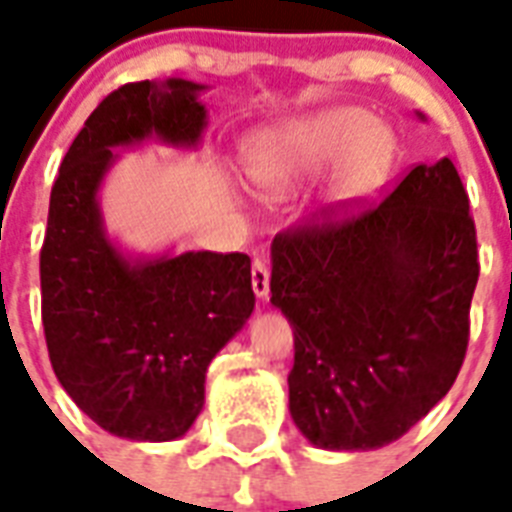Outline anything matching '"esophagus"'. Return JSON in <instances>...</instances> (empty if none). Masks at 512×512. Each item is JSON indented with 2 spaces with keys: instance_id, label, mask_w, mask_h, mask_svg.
<instances>
[{
  "instance_id": "esophagus-1",
  "label": "esophagus",
  "mask_w": 512,
  "mask_h": 512,
  "mask_svg": "<svg viewBox=\"0 0 512 512\" xmlns=\"http://www.w3.org/2000/svg\"><path fill=\"white\" fill-rule=\"evenodd\" d=\"M252 289H255V295L260 300H265L268 292H271V271H268V265L263 260L252 263Z\"/></svg>"
}]
</instances>
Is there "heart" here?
<instances>
[{"mask_svg": "<svg viewBox=\"0 0 512 512\" xmlns=\"http://www.w3.org/2000/svg\"><path fill=\"white\" fill-rule=\"evenodd\" d=\"M337 162L332 199H366L393 170L396 138L361 108H332L257 135L244 156L249 183L265 199H284Z\"/></svg>", "mask_w": 512, "mask_h": 512, "instance_id": "heart-1", "label": "heart"}]
</instances>
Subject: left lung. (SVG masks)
<instances>
[{
    "label": "left lung",
    "mask_w": 512,
    "mask_h": 512,
    "mask_svg": "<svg viewBox=\"0 0 512 512\" xmlns=\"http://www.w3.org/2000/svg\"><path fill=\"white\" fill-rule=\"evenodd\" d=\"M329 212L271 244V303L295 332L289 412L313 446L369 452L404 436L460 374L476 225L449 159L417 164L356 215Z\"/></svg>",
    "instance_id": "8db88e82"
}]
</instances>
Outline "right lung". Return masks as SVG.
I'll return each instance as SVG.
<instances>
[{
  "label": "right lung",
  "instance_id": "right-lung-1",
  "mask_svg": "<svg viewBox=\"0 0 512 512\" xmlns=\"http://www.w3.org/2000/svg\"><path fill=\"white\" fill-rule=\"evenodd\" d=\"M204 90L167 79L111 92L74 138L50 193L39 276L52 369L92 422L130 441L188 433L209 361L255 311L247 255H124L100 215L114 148L148 138L199 146Z\"/></svg>",
  "mask_w": 512,
  "mask_h": 512
}]
</instances>
